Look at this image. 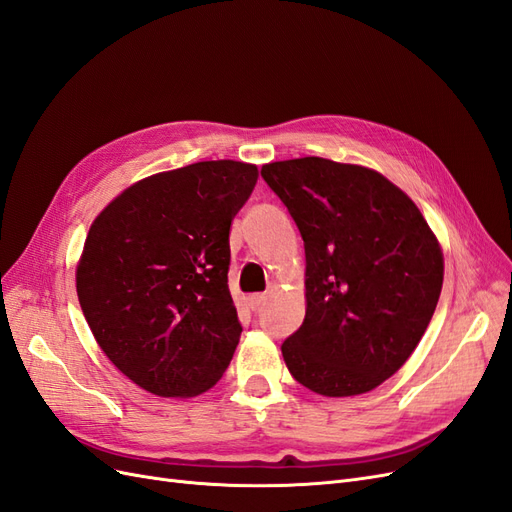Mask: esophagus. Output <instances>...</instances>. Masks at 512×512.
Listing matches in <instances>:
<instances>
[{
	"label": "esophagus",
	"instance_id": "obj_1",
	"mask_svg": "<svg viewBox=\"0 0 512 512\" xmlns=\"http://www.w3.org/2000/svg\"><path fill=\"white\" fill-rule=\"evenodd\" d=\"M247 301H250L252 309H260V305H265V301H267V294H252Z\"/></svg>",
	"mask_w": 512,
	"mask_h": 512
}]
</instances>
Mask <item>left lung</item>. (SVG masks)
I'll use <instances>...</instances> for the list:
<instances>
[{
    "instance_id": "obj_1",
    "label": "left lung",
    "mask_w": 512,
    "mask_h": 512,
    "mask_svg": "<svg viewBox=\"0 0 512 512\" xmlns=\"http://www.w3.org/2000/svg\"><path fill=\"white\" fill-rule=\"evenodd\" d=\"M305 243V320L282 344L290 374L324 397L374 391L436 312L444 256L414 200L378 170L327 158L262 166Z\"/></svg>"
}]
</instances>
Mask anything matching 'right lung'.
I'll return each mask as SVG.
<instances>
[{"label": "right lung", "mask_w": 512, "mask_h": 512, "mask_svg": "<svg viewBox=\"0 0 512 512\" xmlns=\"http://www.w3.org/2000/svg\"><path fill=\"white\" fill-rule=\"evenodd\" d=\"M258 166L196 162L132 183L91 224L76 294L98 346L158 397L218 384L241 337L228 290L230 224Z\"/></svg>", "instance_id": "1"}]
</instances>
